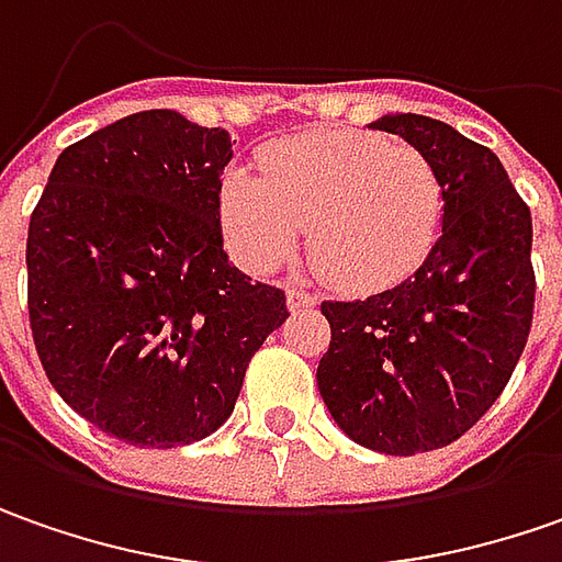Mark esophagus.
Here are the masks:
<instances>
[{
  "label": "esophagus",
  "instance_id": "esophagus-1",
  "mask_svg": "<svg viewBox=\"0 0 562 562\" xmlns=\"http://www.w3.org/2000/svg\"><path fill=\"white\" fill-rule=\"evenodd\" d=\"M285 301H289V311H301V307H314V304H317V295L307 292V289H301V285H292V289L285 292Z\"/></svg>",
  "mask_w": 562,
  "mask_h": 562
}]
</instances>
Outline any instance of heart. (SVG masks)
<instances>
[{"label": "heart", "mask_w": 562, "mask_h": 562, "mask_svg": "<svg viewBox=\"0 0 562 562\" xmlns=\"http://www.w3.org/2000/svg\"><path fill=\"white\" fill-rule=\"evenodd\" d=\"M221 223L233 255L267 273L299 248L348 292L416 273L441 233L445 189L432 161L376 133H307L263 151L261 173L221 180Z\"/></svg>", "instance_id": "b5f03b06"}]
</instances>
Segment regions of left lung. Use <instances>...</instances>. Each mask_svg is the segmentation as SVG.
Instances as JSON below:
<instances>
[{"label":"left lung","mask_w":562,"mask_h":562,"mask_svg":"<svg viewBox=\"0 0 562 562\" xmlns=\"http://www.w3.org/2000/svg\"><path fill=\"white\" fill-rule=\"evenodd\" d=\"M441 177L432 255L363 301H323L333 341L317 385L348 438L379 454L448 448L485 416L532 329V214L492 148L423 114H385Z\"/></svg>","instance_id":"obj_1"}]
</instances>
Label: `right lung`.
Masks as SVG:
<instances>
[{
    "label": "right lung",
    "mask_w": 562,
    "mask_h": 562,
    "mask_svg": "<svg viewBox=\"0 0 562 562\" xmlns=\"http://www.w3.org/2000/svg\"><path fill=\"white\" fill-rule=\"evenodd\" d=\"M229 158L221 126L139 111L65 148L30 214L36 355L65 404L126 445L211 436L289 317L285 292L223 251Z\"/></svg>",
    "instance_id": "1"
}]
</instances>
